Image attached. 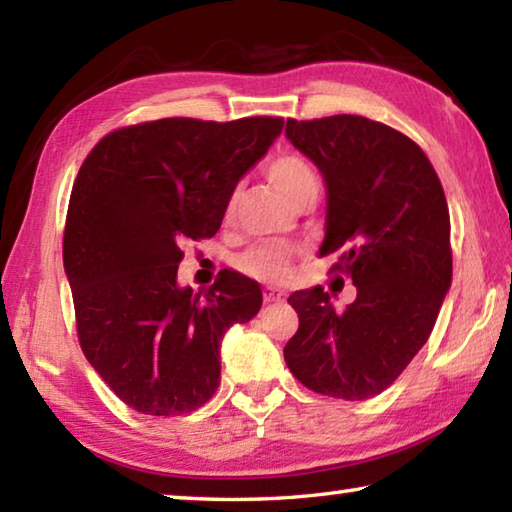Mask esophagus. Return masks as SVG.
Listing matches in <instances>:
<instances>
[{"mask_svg": "<svg viewBox=\"0 0 512 512\" xmlns=\"http://www.w3.org/2000/svg\"><path fill=\"white\" fill-rule=\"evenodd\" d=\"M280 300H284V291L264 289V302H280Z\"/></svg>", "mask_w": 512, "mask_h": 512, "instance_id": "obj_1", "label": "esophagus"}]
</instances>
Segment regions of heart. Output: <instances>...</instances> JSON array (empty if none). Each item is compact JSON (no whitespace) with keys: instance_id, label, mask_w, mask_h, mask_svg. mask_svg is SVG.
Returning a JSON list of instances; mask_svg holds the SVG:
<instances>
[{"instance_id":"heart-1","label":"heart","mask_w":512,"mask_h":512,"mask_svg":"<svg viewBox=\"0 0 512 512\" xmlns=\"http://www.w3.org/2000/svg\"><path fill=\"white\" fill-rule=\"evenodd\" d=\"M264 173L271 183L280 189V192L289 198L293 205L305 203L307 198L318 196V176L311 164L298 153H280L264 164ZM237 205V196L230 194L228 203H225V216H232ZM296 250L291 246L280 244H264L246 250L244 255L237 259L239 268L250 277L264 282H282L287 280L291 273V262Z\"/></svg>"}]
</instances>
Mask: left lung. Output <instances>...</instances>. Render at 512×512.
I'll return each mask as SVG.
<instances>
[{
  "mask_svg": "<svg viewBox=\"0 0 512 512\" xmlns=\"http://www.w3.org/2000/svg\"><path fill=\"white\" fill-rule=\"evenodd\" d=\"M291 144L327 185L320 255L357 287L343 311L320 287L289 296L298 332L284 361L309 391L368 400L386 391L427 343L452 284L449 207L411 137L359 115L287 119Z\"/></svg>",
  "mask_w": 512,
  "mask_h": 512,
  "instance_id": "left-lung-1",
  "label": "left lung"
}]
</instances>
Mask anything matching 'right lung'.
<instances>
[{"label": "right lung", "instance_id": "add662e5", "mask_svg": "<svg viewBox=\"0 0 512 512\" xmlns=\"http://www.w3.org/2000/svg\"><path fill=\"white\" fill-rule=\"evenodd\" d=\"M282 126V117L142 121L83 160L63 237L76 334L131 409L192 413L219 388L223 334L257 314L262 289L225 271L201 296L178 287V264L187 241L219 232L239 178Z\"/></svg>", "mask_w": 512, "mask_h": 512}]
</instances>
